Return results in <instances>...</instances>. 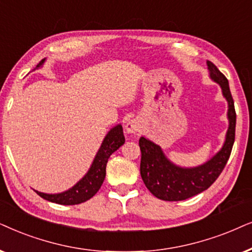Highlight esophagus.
Wrapping results in <instances>:
<instances>
[{
    "mask_svg": "<svg viewBox=\"0 0 252 252\" xmlns=\"http://www.w3.org/2000/svg\"><path fill=\"white\" fill-rule=\"evenodd\" d=\"M126 130L128 133H137L140 131V123L138 120L133 119L130 120L128 123L126 124Z\"/></svg>",
    "mask_w": 252,
    "mask_h": 252,
    "instance_id": "1",
    "label": "esophagus"
}]
</instances>
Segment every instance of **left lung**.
Segmentation results:
<instances>
[{"label":"left lung","mask_w":252,"mask_h":252,"mask_svg":"<svg viewBox=\"0 0 252 252\" xmlns=\"http://www.w3.org/2000/svg\"><path fill=\"white\" fill-rule=\"evenodd\" d=\"M210 77L219 84L222 94L228 102V126L223 146L204 165L193 168H183L174 165L167 159L159 145L145 137H140L139 147L142 152L140 175L150 192L157 198L168 202L184 200L196 196L212 186L229 159L235 140L236 113L228 79L211 61H207Z\"/></svg>","instance_id":"left-lung-1"}]
</instances>
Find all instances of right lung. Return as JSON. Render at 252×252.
<instances>
[{"label": "right lung", "instance_id": "1", "mask_svg": "<svg viewBox=\"0 0 252 252\" xmlns=\"http://www.w3.org/2000/svg\"><path fill=\"white\" fill-rule=\"evenodd\" d=\"M43 62H45V60H42L36 65V69L41 66ZM124 140H126V138H124L123 135L122 126L119 124V126L110 129V131L107 133L94 160H93L91 168L89 169L86 175L78 183L75 184L71 189L66 190L64 192L54 194L39 192V191H35V192L41 198L52 203L61 204V205H77V204L91 199L98 192L100 187L102 186L106 176V166L109 157L116 150H119L120 146L123 145Z\"/></svg>", "mask_w": 252, "mask_h": 252}]
</instances>
